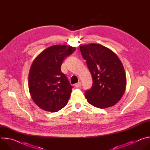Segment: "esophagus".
Here are the masks:
<instances>
[{
    "label": "esophagus",
    "instance_id": "34e87169",
    "mask_svg": "<svg viewBox=\"0 0 150 150\" xmlns=\"http://www.w3.org/2000/svg\"><path fill=\"white\" fill-rule=\"evenodd\" d=\"M81 86V82H78V83H75V87L76 88H78V87H79Z\"/></svg>",
    "mask_w": 150,
    "mask_h": 150
}]
</instances>
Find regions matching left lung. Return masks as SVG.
Listing matches in <instances>:
<instances>
[{"mask_svg": "<svg viewBox=\"0 0 150 150\" xmlns=\"http://www.w3.org/2000/svg\"><path fill=\"white\" fill-rule=\"evenodd\" d=\"M80 51L93 78L92 87L85 93V98L97 108L114 105L126 89V77L121 61L113 51L99 44L81 46Z\"/></svg>", "mask_w": 150, "mask_h": 150, "instance_id": "left-lung-1", "label": "left lung"}]
</instances>
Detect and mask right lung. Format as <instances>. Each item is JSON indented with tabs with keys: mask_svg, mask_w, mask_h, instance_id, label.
Returning a JSON list of instances; mask_svg holds the SVG:
<instances>
[{
	"mask_svg": "<svg viewBox=\"0 0 150 150\" xmlns=\"http://www.w3.org/2000/svg\"><path fill=\"white\" fill-rule=\"evenodd\" d=\"M75 47L54 45L40 53L34 60L28 76V87L34 103L42 110L56 112L65 107L72 87L60 67L65 58Z\"/></svg>",
	"mask_w": 150,
	"mask_h": 150,
	"instance_id": "obj_1",
	"label": "right lung"
}]
</instances>
